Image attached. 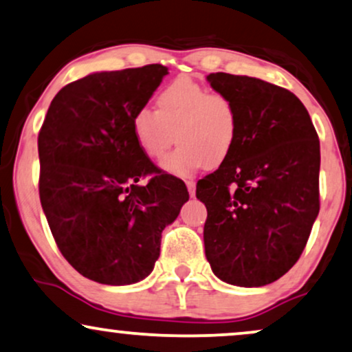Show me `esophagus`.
Segmentation results:
<instances>
[{"mask_svg": "<svg viewBox=\"0 0 352 352\" xmlns=\"http://www.w3.org/2000/svg\"><path fill=\"white\" fill-rule=\"evenodd\" d=\"M186 188H188L190 197H195V193H197V184L193 180H186Z\"/></svg>", "mask_w": 352, "mask_h": 352, "instance_id": "esophagus-1", "label": "esophagus"}]
</instances>
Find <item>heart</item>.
<instances>
[{
    "instance_id": "1",
    "label": "heart",
    "mask_w": 352,
    "mask_h": 352,
    "mask_svg": "<svg viewBox=\"0 0 352 352\" xmlns=\"http://www.w3.org/2000/svg\"><path fill=\"white\" fill-rule=\"evenodd\" d=\"M131 128L138 146L151 159H161L167 153L175 133L180 146L161 166L185 177L228 157L237 141L239 115L229 96L209 92L190 78H179L159 92L157 110H136Z\"/></svg>"
}]
</instances>
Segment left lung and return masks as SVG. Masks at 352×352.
<instances>
[{
	"label": "left lung",
	"instance_id": "obj_1",
	"mask_svg": "<svg viewBox=\"0 0 352 352\" xmlns=\"http://www.w3.org/2000/svg\"><path fill=\"white\" fill-rule=\"evenodd\" d=\"M206 79L232 99L239 135L219 168L197 184L208 209L204 252L221 281L266 286L296 265L318 216V135L287 89L228 73Z\"/></svg>",
	"mask_w": 352,
	"mask_h": 352
}]
</instances>
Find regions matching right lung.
Returning <instances> with one entry per match:
<instances>
[{"instance_id": "1", "label": "right lung", "mask_w": 352, "mask_h": 352, "mask_svg": "<svg viewBox=\"0 0 352 352\" xmlns=\"http://www.w3.org/2000/svg\"><path fill=\"white\" fill-rule=\"evenodd\" d=\"M166 74L162 65L89 74L58 92L40 128L43 212L61 255L96 283L149 276L162 230L190 198L184 182L151 162L131 128Z\"/></svg>"}]
</instances>
